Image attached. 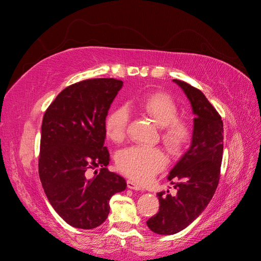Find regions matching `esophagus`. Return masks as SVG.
Segmentation results:
<instances>
[{"mask_svg":"<svg viewBox=\"0 0 261 261\" xmlns=\"http://www.w3.org/2000/svg\"><path fill=\"white\" fill-rule=\"evenodd\" d=\"M127 187L129 189H134V191H144L143 187L138 185L137 183H135V181H133V180H127Z\"/></svg>","mask_w":261,"mask_h":261,"instance_id":"esophagus-1","label":"esophagus"}]
</instances>
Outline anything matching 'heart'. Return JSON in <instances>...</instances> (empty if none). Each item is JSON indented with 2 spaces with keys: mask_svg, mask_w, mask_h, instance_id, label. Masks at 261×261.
<instances>
[{
  "mask_svg": "<svg viewBox=\"0 0 261 261\" xmlns=\"http://www.w3.org/2000/svg\"><path fill=\"white\" fill-rule=\"evenodd\" d=\"M140 108L162 128V140L172 153H179L192 137L188 123L178 120V107L170 96L162 92L152 93L140 102ZM129 112L120 107L109 114L106 122L107 135L114 143H121L126 136ZM167 156L159 148L132 146L116 155V165L123 174L134 180L149 181L167 165Z\"/></svg>",
  "mask_w": 261,
  "mask_h": 261,
  "instance_id": "heart-1",
  "label": "heart"
}]
</instances>
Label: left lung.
Returning a JSON list of instances; mask_svg holds the SVG:
<instances>
[{
    "mask_svg": "<svg viewBox=\"0 0 261 261\" xmlns=\"http://www.w3.org/2000/svg\"><path fill=\"white\" fill-rule=\"evenodd\" d=\"M184 91L195 114L191 146L170 171L176 196L169 191L156 193L160 207L147 221L159 235H173L184 230L206 209L215 195L223 154V122L204 94L195 87L173 80Z\"/></svg>",
    "mask_w": 261,
    "mask_h": 261,
    "instance_id": "8db88e82",
    "label": "left lung"
}]
</instances>
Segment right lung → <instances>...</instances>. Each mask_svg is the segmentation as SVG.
<instances>
[{
  "label": "right lung",
  "instance_id": "obj_1",
  "mask_svg": "<svg viewBox=\"0 0 261 261\" xmlns=\"http://www.w3.org/2000/svg\"><path fill=\"white\" fill-rule=\"evenodd\" d=\"M122 86L114 78L70 85L43 115L39 176L53 209L76 228L91 230L103 223L111 197L127 186L121 175L108 171L105 147L106 117ZM96 167L100 172L90 177Z\"/></svg>",
  "mask_w": 261,
  "mask_h": 261
}]
</instances>
